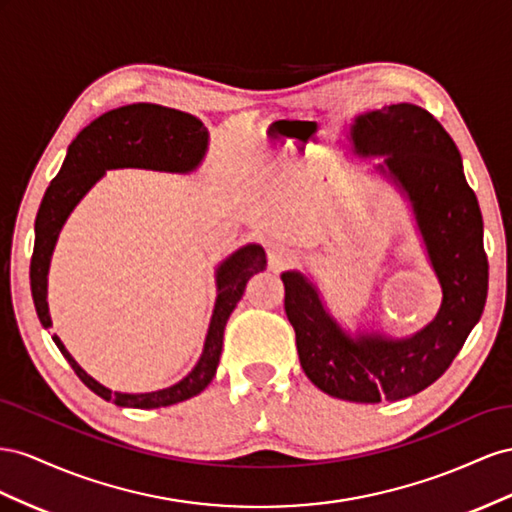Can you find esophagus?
<instances>
[{"label": "esophagus", "mask_w": 512, "mask_h": 512, "mask_svg": "<svg viewBox=\"0 0 512 512\" xmlns=\"http://www.w3.org/2000/svg\"><path fill=\"white\" fill-rule=\"evenodd\" d=\"M294 253L289 251V248L281 246V244H272L268 248V261L270 266L276 268V270H283V268H289L291 264H294Z\"/></svg>", "instance_id": "obj_1"}]
</instances>
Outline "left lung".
<instances>
[{"instance_id": "1", "label": "left lung", "mask_w": 512, "mask_h": 512, "mask_svg": "<svg viewBox=\"0 0 512 512\" xmlns=\"http://www.w3.org/2000/svg\"><path fill=\"white\" fill-rule=\"evenodd\" d=\"M352 139L360 154H386L390 175L410 197L442 283L440 313L412 339H349L298 272L283 274L285 313L302 369L319 390L354 403L399 401L444 375L483 315L489 287L483 214L455 141L429 111L407 102L369 111L356 118Z\"/></svg>"}]
</instances>
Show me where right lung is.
Instances as JSON below:
<instances>
[{
	"mask_svg": "<svg viewBox=\"0 0 512 512\" xmlns=\"http://www.w3.org/2000/svg\"><path fill=\"white\" fill-rule=\"evenodd\" d=\"M206 148L208 130L195 115L150 105V102L113 109L81 130L77 139L70 143L64 165L49 184L36 216V240L32 266H29V281H32V296L42 326L51 328L47 274L53 246L72 208L102 178V173L118 167H145L184 173L201 163ZM261 270H266V253L257 244L240 248L236 255H231L218 268V296L203 354L197 367L171 388L145 394L111 392L72 360L55 334L53 341L60 347V352L81 382L105 401H113L120 407H137V410H152V407H167L186 401L212 382L223 352V332L227 319L244 296L248 279Z\"/></svg>",
	"mask_w": 512,
	"mask_h": 512,
	"instance_id": "1",
	"label": "right lung"
}]
</instances>
